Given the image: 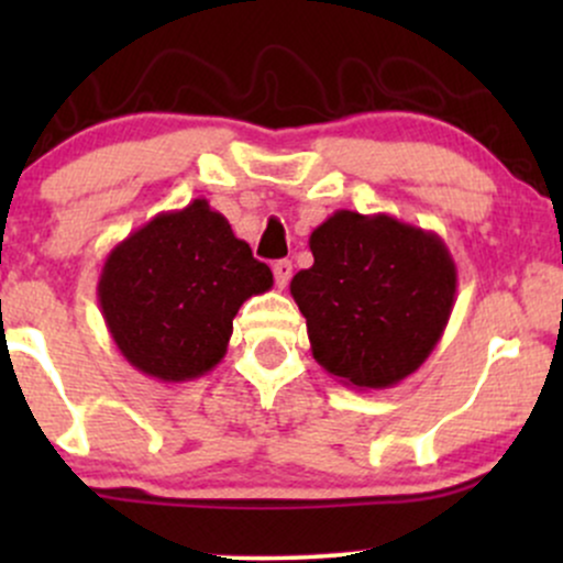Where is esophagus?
Segmentation results:
<instances>
[{
	"mask_svg": "<svg viewBox=\"0 0 563 563\" xmlns=\"http://www.w3.org/2000/svg\"><path fill=\"white\" fill-rule=\"evenodd\" d=\"M273 273H275V286H277V288H286L288 280H290V275H294V264H290L288 260L275 262Z\"/></svg>",
	"mask_w": 563,
	"mask_h": 563,
	"instance_id": "obj_1",
	"label": "esophagus"
}]
</instances>
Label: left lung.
Listing matches in <instances>:
<instances>
[{
    "mask_svg": "<svg viewBox=\"0 0 563 563\" xmlns=\"http://www.w3.org/2000/svg\"><path fill=\"white\" fill-rule=\"evenodd\" d=\"M314 264L290 296L307 320L312 357L352 389H391L442 339L457 267L437 232L389 214L333 211L309 235Z\"/></svg>",
    "mask_w": 563,
    "mask_h": 563,
    "instance_id": "1",
    "label": "left lung"
}]
</instances>
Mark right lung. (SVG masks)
<instances>
[{
    "label": "right lung",
    "instance_id": "obj_1",
    "mask_svg": "<svg viewBox=\"0 0 563 563\" xmlns=\"http://www.w3.org/2000/svg\"><path fill=\"white\" fill-rule=\"evenodd\" d=\"M273 288L230 222L196 198L161 211L108 254L97 301L113 344L142 376L183 384L222 363L232 318Z\"/></svg>",
    "mask_w": 563,
    "mask_h": 563
}]
</instances>
